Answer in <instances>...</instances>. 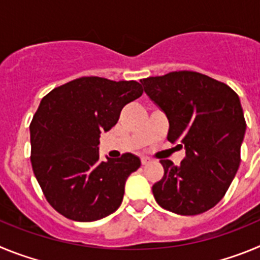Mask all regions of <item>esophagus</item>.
<instances>
[{
    "mask_svg": "<svg viewBox=\"0 0 260 260\" xmlns=\"http://www.w3.org/2000/svg\"><path fill=\"white\" fill-rule=\"evenodd\" d=\"M150 161H151V158H150V157H147V156H142V157H141L142 165H147Z\"/></svg>",
    "mask_w": 260,
    "mask_h": 260,
    "instance_id": "1",
    "label": "esophagus"
}]
</instances>
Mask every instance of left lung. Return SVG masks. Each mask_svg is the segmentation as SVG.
Here are the masks:
<instances>
[{"label": "left lung", "mask_w": 260, "mask_h": 260, "mask_svg": "<svg viewBox=\"0 0 260 260\" xmlns=\"http://www.w3.org/2000/svg\"><path fill=\"white\" fill-rule=\"evenodd\" d=\"M141 82L167 114L168 141H180L186 150L180 167L160 160L164 176L152 186L156 202L185 216L211 210L224 198L240 167L246 132L240 98L228 84L195 71H172Z\"/></svg>", "instance_id": "1"}]
</instances>
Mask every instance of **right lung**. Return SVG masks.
I'll list each match as a JSON object with an SVG mask.
<instances>
[{
  "instance_id": "1",
  "label": "right lung",
  "mask_w": 260,
  "mask_h": 260,
  "mask_svg": "<svg viewBox=\"0 0 260 260\" xmlns=\"http://www.w3.org/2000/svg\"><path fill=\"white\" fill-rule=\"evenodd\" d=\"M143 93L135 80L82 77L45 95L29 125L32 171L48 203L74 221H96L121 206L132 153L99 160V138Z\"/></svg>"
}]
</instances>
